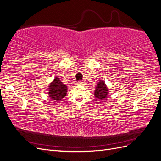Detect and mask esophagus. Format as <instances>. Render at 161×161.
Returning <instances> with one entry per match:
<instances>
[{
    "label": "esophagus",
    "instance_id": "obj_1",
    "mask_svg": "<svg viewBox=\"0 0 161 161\" xmlns=\"http://www.w3.org/2000/svg\"><path fill=\"white\" fill-rule=\"evenodd\" d=\"M82 84H83V82H82V81H79V82H78L77 83H76L77 85H82Z\"/></svg>",
    "mask_w": 161,
    "mask_h": 161
}]
</instances>
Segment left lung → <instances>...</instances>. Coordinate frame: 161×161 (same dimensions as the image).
Returning <instances> with one entry per match:
<instances>
[{"mask_svg": "<svg viewBox=\"0 0 161 161\" xmlns=\"http://www.w3.org/2000/svg\"><path fill=\"white\" fill-rule=\"evenodd\" d=\"M109 93V89L108 88V86L105 84V82L103 80H99L95 87L94 92L95 97L99 101H103L108 98Z\"/></svg>", "mask_w": 161, "mask_h": 161, "instance_id": "left-lung-1", "label": "left lung"}]
</instances>
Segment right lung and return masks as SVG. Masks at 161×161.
<instances>
[{
	"mask_svg": "<svg viewBox=\"0 0 161 161\" xmlns=\"http://www.w3.org/2000/svg\"><path fill=\"white\" fill-rule=\"evenodd\" d=\"M68 88L63 84L59 78L55 77L48 86V97L53 101H61L67 94Z\"/></svg>",
	"mask_w": 161,
	"mask_h": 161,
	"instance_id": "add662e5",
	"label": "right lung"
}]
</instances>
